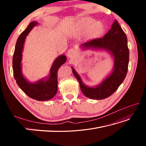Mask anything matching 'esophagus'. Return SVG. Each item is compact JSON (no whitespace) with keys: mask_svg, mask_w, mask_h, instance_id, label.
<instances>
[{"mask_svg":"<svg viewBox=\"0 0 146 146\" xmlns=\"http://www.w3.org/2000/svg\"><path fill=\"white\" fill-rule=\"evenodd\" d=\"M77 55V53L74 48H70V49L68 50L67 52V55L69 58H74Z\"/></svg>","mask_w":146,"mask_h":146,"instance_id":"34e87169","label":"esophagus"}]
</instances>
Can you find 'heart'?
I'll return each mask as SVG.
<instances>
[{
  "label": "heart",
  "mask_w": 146,
  "mask_h": 146,
  "mask_svg": "<svg viewBox=\"0 0 146 146\" xmlns=\"http://www.w3.org/2000/svg\"><path fill=\"white\" fill-rule=\"evenodd\" d=\"M104 26L92 17H85L77 24L74 34L78 36H85L90 34L92 37H98L103 33Z\"/></svg>",
  "instance_id": "1"
}]
</instances>
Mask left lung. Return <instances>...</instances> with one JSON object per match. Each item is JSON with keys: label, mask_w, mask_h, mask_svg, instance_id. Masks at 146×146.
I'll return each instance as SVG.
<instances>
[{"label": "left lung", "mask_w": 146, "mask_h": 146, "mask_svg": "<svg viewBox=\"0 0 146 146\" xmlns=\"http://www.w3.org/2000/svg\"><path fill=\"white\" fill-rule=\"evenodd\" d=\"M79 47L85 50H104L111 56L114 61L112 70L95 86H88L84 83L80 76L71 67L72 73L80 84L81 91L86 97L96 100L108 98L117 90L127 73L129 50L125 33L115 20L111 29L103 38L92 39L82 44Z\"/></svg>", "instance_id": "obj_1"}]
</instances>
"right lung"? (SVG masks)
Listing matches in <instances>:
<instances>
[{
	"instance_id": "add662e5",
	"label": "right lung",
	"mask_w": 146,
	"mask_h": 146,
	"mask_svg": "<svg viewBox=\"0 0 146 146\" xmlns=\"http://www.w3.org/2000/svg\"><path fill=\"white\" fill-rule=\"evenodd\" d=\"M36 21L31 22L27 27L17 38L13 57V70L17 85L30 98L38 101L50 100L56 95L58 90L57 71L61 65L66 61L65 55L57 56L53 62L48 76L40 78L36 82L29 81L23 72V52L27 36L35 26Z\"/></svg>"
}]
</instances>
